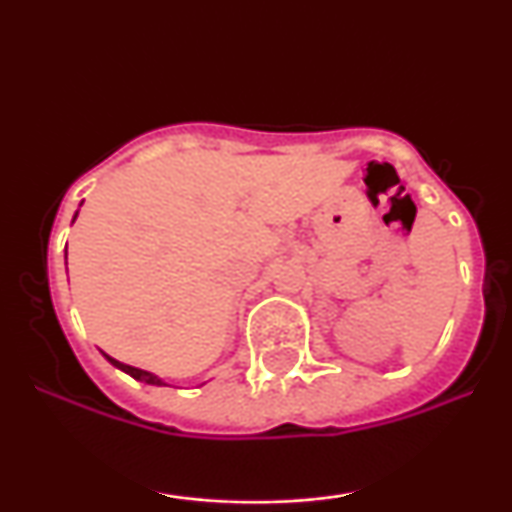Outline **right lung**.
Instances as JSON below:
<instances>
[{"instance_id":"obj_1","label":"right lung","mask_w":512,"mask_h":512,"mask_svg":"<svg viewBox=\"0 0 512 512\" xmlns=\"http://www.w3.org/2000/svg\"><path fill=\"white\" fill-rule=\"evenodd\" d=\"M76 216H79V211H76V214H74V221H76ZM74 221H72V223H74ZM103 356L108 358V361L113 363L115 368H120L122 373L132 375V378H134V380H139V383H146V385H158V387H161V385H168L166 380H163V378H158V375H154V373H149V370H142V368L127 366V363H120V361H117V358L108 356V354H103Z\"/></svg>"}]
</instances>
